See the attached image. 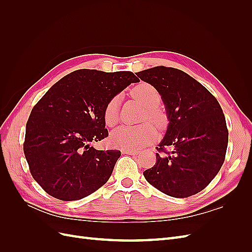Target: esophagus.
I'll list each match as a JSON object with an SVG mask.
<instances>
[{"mask_svg": "<svg viewBox=\"0 0 252 252\" xmlns=\"http://www.w3.org/2000/svg\"><path fill=\"white\" fill-rule=\"evenodd\" d=\"M122 152L125 155H131V156H136L139 154L138 150H132V149H123L122 150Z\"/></svg>", "mask_w": 252, "mask_h": 252, "instance_id": "obj_1", "label": "esophagus"}]
</instances>
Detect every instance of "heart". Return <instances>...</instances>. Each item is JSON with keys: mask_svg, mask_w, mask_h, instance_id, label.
Masks as SVG:
<instances>
[{"mask_svg": "<svg viewBox=\"0 0 252 252\" xmlns=\"http://www.w3.org/2000/svg\"><path fill=\"white\" fill-rule=\"evenodd\" d=\"M131 95L143 107L146 108V116L157 126L164 123L163 114L157 107L161 102V94L156 87L148 83H141L131 90ZM119 96H114L105 106L104 121L108 127H112L119 121ZM156 138V129L150 123H144L139 126H121L111 134L113 145L122 149H140L149 144Z\"/></svg>", "mask_w": 252, "mask_h": 252, "instance_id": "b5f03b06", "label": "heart"}]
</instances>
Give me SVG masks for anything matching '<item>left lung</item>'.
Wrapping results in <instances>:
<instances>
[{"mask_svg":"<svg viewBox=\"0 0 252 252\" xmlns=\"http://www.w3.org/2000/svg\"><path fill=\"white\" fill-rule=\"evenodd\" d=\"M136 75L158 89L169 120L156 165L143 172L145 179L173 197L196 194L225 161L228 129L222 108L201 83L177 68L157 66ZM168 146L172 152L165 150Z\"/></svg>","mask_w":252,"mask_h":252,"instance_id":"obj_1","label":"left lung"}]
</instances>
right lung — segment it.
<instances>
[{
    "label": "right lung",
    "instance_id": "1",
    "mask_svg": "<svg viewBox=\"0 0 252 252\" xmlns=\"http://www.w3.org/2000/svg\"><path fill=\"white\" fill-rule=\"evenodd\" d=\"M131 71L79 69L57 82L30 113L24 155L32 178L61 201L81 200L102 187L121 151L96 150L108 136L105 106L131 83Z\"/></svg>",
    "mask_w": 252,
    "mask_h": 252
}]
</instances>
